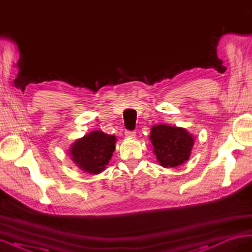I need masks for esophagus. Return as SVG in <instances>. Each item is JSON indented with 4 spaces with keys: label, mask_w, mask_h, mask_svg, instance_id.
I'll list each match as a JSON object with an SVG mask.
<instances>
[{
    "label": "esophagus",
    "mask_w": 252,
    "mask_h": 252,
    "mask_svg": "<svg viewBox=\"0 0 252 252\" xmlns=\"http://www.w3.org/2000/svg\"><path fill=\"white\" fill-rule=\"evenodd\" d=\"M125 135L127 136V138H133V136H135V131H133V130H126L125 131Z\"/></svg>",
    "instance_id": "34e87169"
}]
</instances>
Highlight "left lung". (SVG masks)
Instances as JSON below:
<instances>
[{"mask_svg":"<svg viewBox=\"0 0 252 252\" xmlns=\"http://www.w3.org/2000/svg\"><path fill=\"white\" fill-rule=\"evenodd\" d=\"M150 140L158 161L164 167H175L187 161L194 142L185 129L168 125L152 127Z\"/></svg>","mask_w":252,"mask_h":252,"instance_id":"obj_1","label":"left lung"}]
</instances>
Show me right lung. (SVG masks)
I'll use <instances>...</instances> for the list:
<instances>
[{"instance_id": "1", "label": "right lung", "mask_w": 252, "mask_h": 252, "mask_svg": "<svg viewBox=\"0 0 252 252\" xmlns=\"http://www.w3.org/2000/svg\"><path fill=\"white\" fill-rule=\"evenodd\" d=\"M116 136L94 131L75 142L70 149L73 162L89 173H100L106 168L114 151Z\"/></svg>"}]
</instances>
